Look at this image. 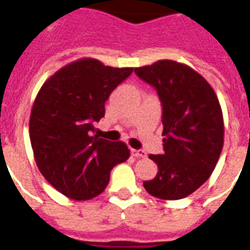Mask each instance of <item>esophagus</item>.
I'll use <instances>...</instances> for the list:
<instances>
[{"label":"esophagus","instance_id":"34e87169","mask_svg":"<svg viewBox=\"0 0 250 250\" xmlns=\"http://www.w3.org/2000/svg\"><path fill=\"white\" fill-rule=\"evenodd\" d=\"M132 155L135 158H146L147 154L145 150H132Z\"/></svg>","mask_w":250,"mask_h":250}]
</instances>
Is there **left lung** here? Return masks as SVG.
<instances>
[{
  "instance_id": "obj_1",
  "label": "left lung",
  "mask_w": 250,
  "mask_h": 250,
  "mask_svg": "<svg viewBox=\"0 0 250 250\" xmlns=\"http://www.w3.org/2000/svg\"><path fill=\"white\" fill-rule=\"evenodd\" d=\"M157 89L162 103L163 152L150 155L157 177L143 182L161 199H181L209 179L224 146V118L209 83L188 65L159 60L134 69Z\"/></svg>"
}]
</instances>
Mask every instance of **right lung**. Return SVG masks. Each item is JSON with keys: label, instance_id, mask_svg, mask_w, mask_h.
I'll return each instance as SVG.
<instances>
[{"label": "right lung", "instance_id": "add662e5", "mask_svg": "<svg viewBox=\"0 0 250 250\" xmlns=\"http://www.w3.org/2000/svg\"><path fill=\"white\" fill-rule=\"evenodd\" d=\"M132 68L80 59L52 75L36 96L29 136L36 165L57 191L85 201L104 191L109 173L130 158L123 142L95 135V122L105 114L111 92Z\"/></svg>", "mask_w": 250, "mask_h": 250}]
</instances>
